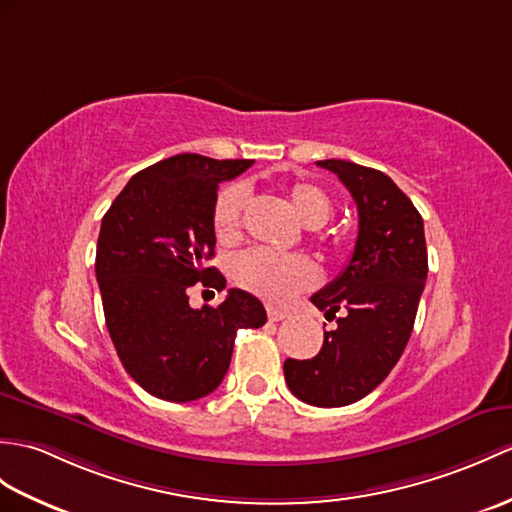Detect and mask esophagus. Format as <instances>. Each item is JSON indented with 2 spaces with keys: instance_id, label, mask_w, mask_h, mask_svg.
Segmentation results:
<instances>
[{
  "instance_id": "1",
  "label": "esophagus",
  "mask_w": 512,
  "mask_h": 512,
  "mask_svg": "<svg viewBox=\"0 0 512 512\" xmlns=\"http://www.w3.org/2000/svg\"><path fill=\"white\" fill-rule=\"evenodd\" d=\"M266 312H268V320H270V323H279V320H283L285 316H288V312L279 310V307H275V305H268Z\"/></svg>"
}]
</instances>
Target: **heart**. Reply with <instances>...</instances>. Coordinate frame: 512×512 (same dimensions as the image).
<instances>
[{
  "mask_svg": "<svg viewBox=\"0 0 512 512\" xmlns=\"http://www.w3.org/2000/svg\"><path fill=\"white\" fill-rule=\"evenodd\" d=\"M285 194L296 216L307 227H323L331 216V200L318 185L310 181H292L285 185ZM246 187L231 183L216 196L211 209V229L220 244H233L242 233V216L246 205ZM233 275L242 288L268 301H288L292 294L310 288L316 281V266L305 255H285L253 248L237 255Z\"/></svg>",
  "mask_w": 512,
  "mask_h": 512,
  "instance_id": "obj_1",
  "label": "heart"
}]
</instances>
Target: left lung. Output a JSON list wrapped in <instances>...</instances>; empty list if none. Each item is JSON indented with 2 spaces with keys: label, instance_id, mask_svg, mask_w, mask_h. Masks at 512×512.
I'll return each mask as SVG.
<instances>
[{
  "label": "left lung",
  "instance_id": "1",
  "mask_svg": "<svg viewBox=\"0 0 512 512\" xmlns=\"http://www.w3.org/2000/svg\"><path fill=\"white\" fill-rule=\"evenodd\" d=\"M358 205V240L340 275L312 296L338 327L312 360H285L294 397L318 408L360 401L384 382L410 340L427 279L423 218L384 172L325 159Z\"/></svg>",
  "mask_w": 512,
  "mask_h": 512
}]
</instances>
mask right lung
Listing matches in <instances>:
<instances>
[{"label":"right lung","instance_id":"1","mask_svg":"<svg viewBox=\"0 0 512 512\" xmlns=\"http://www.w3.org/2000/svg\"><path fill=\"white\" fill-rule=\"evenodd\" d=\"M251 159L176 154L137 172L104 213L95 277L106 327L126 373L150 395L185 403L216 390L229 371L237 329L261 327L259 299L231 288L218 307H189L194 283L222 290L211 209L218 185Z\"/></svg>","mask_w":512,"mask_h":512}]
</instances>
